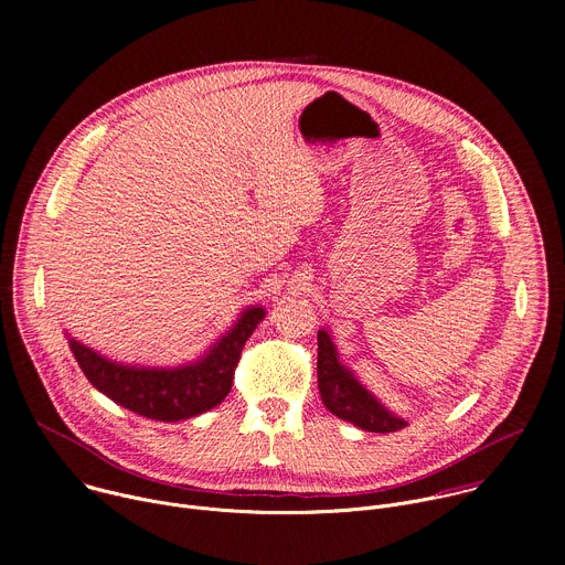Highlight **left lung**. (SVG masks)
<instances>
[{"label":"left lung","mask_w":565,"mask_h":565,"mask_svg":"<svg viewBox=\"0 0 565 565\" xmlns=\"http://www.w3.org/2000/svg\"><path fill=\"white\" fill-rule=\"evenodd\" d=\"M317 386L321 402L333 416L364 431L391 434L407 427V420L391 414L340 362L335 344L324 329L317 331Z\"/></svg>","instance_id":"left-lung-1"}]
</instances>
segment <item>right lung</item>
Here are the masks:
<instances>
[{"instance_id": "add662e5", "label": "right lung", "mask_w": 565, "mask_h": 565, "mask_svg": "<svg viewBox=\"0 0 565 565\" xmlns=\"http://www.w3.org/2000/svg\"><path fill=\"white\" fill-rule=\"evenodd\" d=\"M264 317L266 310L262 306L241 312L230 333L203 358L179 366L122 364L100 355L75 338H66L77 366L100 393L138 416L177 423L221 405L232 388L241 351Z\"/></svg>"}]
</instances>
